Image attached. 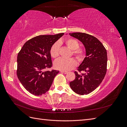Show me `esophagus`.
Returning a JSON list of instances; mask_svg holds the SVG:
<instances>
[{
	"label": "esophagus",
	"instance_id": "1",
	"mask_svg": "<svg viewBox=\"0 0 127 127\" xmlns=\"http://www.w3.org/2000/svg\"><path fill=\"white\" fill-rule=\"evenodd\" d=\"M60 72H61V73H63V74H67V71H60Z\"/></svg>",
	"mask_w": 127,
	"mask_h": 127
}]
</instances>
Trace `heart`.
<instances>
[{"label":"heart","instance_id":"b5f03b06","mask_svg":"<svg viewBox=\"0 0 127 127\" xmlns=\"http://www.w3.org/2000/svg\"><path fill=\"white\" fill-rule=\"evenodd\" d=\"M63 43L62 41L57 42L53 44L50 49L51 56L54 59L58 58L60 55V44ZM64 44L71 50V55L74 56L78 62L81 63L85 59L86 51L85 48L79 47V44L77 40L72 38H67L64 41ZM77 66V61L74 58L65 59L60 58L55 61L54 66L56 69L61 71H68L75 68Z\"/></svg>","mask_w":127,"mask_h":127}]
</instances>
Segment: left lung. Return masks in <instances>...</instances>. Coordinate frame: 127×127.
Listing matches in <instances>:
<instances>
[{
    "mask_svg": "<svg viewBox=\"0 0 127 127\" xmlns=\"http://www.w3.org/2000/svg\"><path fill=\"white\" fill-rule=\"evenodd\" d=\"M69 35L81 41L86 49V57L75 71V79L69 83L71 90L79 95H87L94 91L105 76L107 70L106 50L96 37L85 33ZM84 71V73H81Z\"/></svg>",
    "mask_w": 127,
    "mask_h": 127,
    "instance_id": "left-lung-1",
    "label": "left lung"
}]
</instances>
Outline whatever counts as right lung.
<instances>
[{
	"instance_id": "right-lung-1",
	"label": "right lung",
	"mask_w": 127,
	"mask_h": 127,
	"mask_svg": "<svg viewBox=\"0 0 127 127\" xmlns=\"http://www.w3.org/2000/svg\"><path fill=\"white\" fill-rule=\"evenodd\" d=\"M64 34L63 33L34 37L26 42L18 52L17 77L31 94L36 96L45 94L59 73V70L45 69L52 67L50 49Z\"/></svg>"
}]
</instances>
